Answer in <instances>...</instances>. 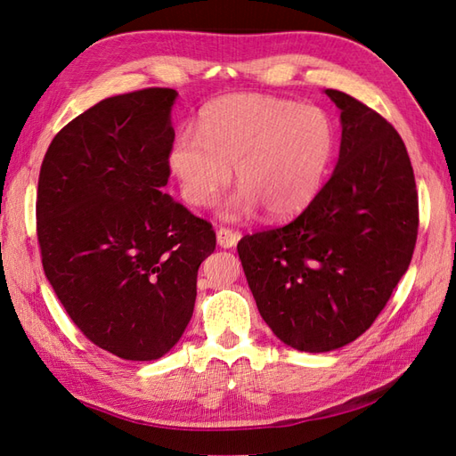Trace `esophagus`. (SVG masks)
Returning <instances> with one entry per match:
<instances>
[{
	"label": "esophagus",
	"mask_w": 456,
	"mask_h": 456,
	"mask_svg": "<svg viewBox=\"0 0 456 456\" xmlns=\"http://www.w3.org/2000/svg\"><path fill=\"white\" fill-rule=\"evenodd\" d=\"M216 241L220 247H224V249H232V247L240 241V233L233 232L232 228H218Z\"/></svg>",
	"instance_id": "obj_1"
}]
</instances>
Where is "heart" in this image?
<instances>
[{
	"label": "heart",
	"instance_id": "heart-1",
	"mask_svg": "<svg viewBox=\"0 0 456 456\" xmlns=\"http://www.w3.org/2000/svg\"><path fill=\"white\" fill-rule=\"evenodd\" d=\"M335 154V126L317 106L278 96L241 93L216 99L200 118V133L183 129L169 165L184 200L194 207L216 201L236 167L241 188L226 207L228 218H291L320 194Z\"/></svg>",
	"mask_w": 456,
	"mask_h": 456
}]
</instances>
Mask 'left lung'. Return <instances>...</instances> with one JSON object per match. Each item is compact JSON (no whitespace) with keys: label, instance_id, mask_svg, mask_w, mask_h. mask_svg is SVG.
Returning <instances> with one entry per match:
<instances>
[{"label":"left lung","instance_id":"8db88e82","mask_svg":"<svg viewBox=\"0 0 456 456\" xmlns=\"http://www.w3.org/2000/svg\"><path fill=\"white\" fill-rule=\"evenodd\" d=\"M325 93L342 121L335 173L291 223L238 243L262 320L287 346L312 354L346 346L372 325L407 272L419 233L402 136L354 96Z\"/></svg>","mask_w":456,"mask_h":456}]
</instances>
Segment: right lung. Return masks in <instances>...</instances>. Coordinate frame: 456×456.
<instances>
[{"label": "right lung", "instance_id": "right-lung-1", "mask_svg": "<svg viewBox=\"0 0 456 456\" xmlns=\"http://www.w3.org/2000/svg\"><path fill=\"white\" fill-rule=\"evenodd\" d=\"M176 91L110 96L74 118L41 163L36 230L41 265L74 325L121 360L167 354L194 314L213 224L163 186Z\"/></svg>", "mask_w": 456, "mask_h": 456}]
</instances>
